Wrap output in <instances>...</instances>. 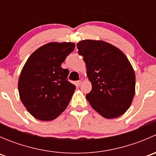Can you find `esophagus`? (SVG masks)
Instances as JSON below:
<instances>
[{
  "label": "esophagus",
  "mask_w": 156,
  "mask_h": 156,
  "mask_svg": "<svg viewBox=\"0 0 156 156\" xmlns=\"http://www.w3.org/2000/svg\"><path fill=\"white\" fill-rule=\"evenodd\" d=\"M81 83H82V81H81V80H80V81H76V84H77V86H80L81 84Z\"/></svg>",
  "instance_id": "esophagus-1"
}]
</instances>
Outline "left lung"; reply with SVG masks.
<instances>
[{"label": "left lung", "instance_id": "1", "mask_svg": "<svg viewBox=\"0 0 156 156\" xmlns=\"http://www.w3.org/2000/svg\"><path fill=\"white\" fill-rule=\"evenodd\" d=\"M87 69L92 90L87 101L103 117L111 119L126 112L135 94L134 70L125 53L114 45L100 40L77 44Z\"/></svg>", "mask_w": 156, "mask_h": 156}]
</instances>
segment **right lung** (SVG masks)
I'll return each mask as SVG.
<instances>
[{"instance_id":"add662e5","label":"right lung","mask_w":156,"mask_h":156,"mask_svg":"<svg viewBox=\"0 0 156 156\" xmlns=\"http://www.w3.org/2000/svg\"><path fill=\"white\" fill-rule=\"evenodd\" d=\"M75 44L50 42L33 52L20 73L18 90L28 112L41 121H52L68 106L76 87L67 81L61 64Z\"/></svg>"}]
</instances>
